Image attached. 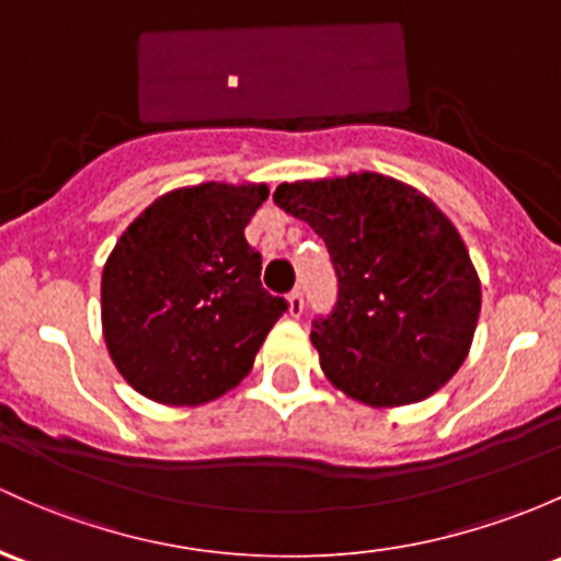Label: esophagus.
Here are the masks:
<instances>
[{
    "label": "esophagus",
    "instance_id": "34e87169",
    "mask_svg": "<svg viewBox=\"0 0 561 561\" xmlns=\"http://www.w3.org/2000/svg\"><path fill=\"white\" fill-rule=\"evenodd\" d=\"M288 312H291L294 318H299L305 312V297H302V288H294L291 294H288Z\"/></svg>",
    "mask_w": 561,
    "mask_h": 561
}]
</instances>
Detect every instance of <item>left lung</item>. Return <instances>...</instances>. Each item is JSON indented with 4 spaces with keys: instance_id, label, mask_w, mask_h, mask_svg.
I'll use <instances>...</instances> for the list:
<instances>
[{
    "instance_id": "obj_1",
    "label": "left lung",
    "mask_w": 561,
    "mask_h": 561,
    "mask_svg": "<svg viewBox=\"0 0 561 561\" xmlns=\"http://www.w3.org/2000/svg\"><path fill=\"white\" fill-rule=\"evenodd\" d=\"M273 201L321 234L334 264L336 305L310 334L331 385L369 407L447 385L471 351L481 283L436 203L369 171L280 184Z\"/></svg>"
}]
</instances>
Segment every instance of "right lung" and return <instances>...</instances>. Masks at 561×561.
Returning <instances> with one entry per match:
<instances>
[{"instance_id": "add662e5", "label": "right lung", "mask_w": 561, "mask_h": 561, "mask_svg": "<svg viewBox=\"0 0 561 561\" xmlns=\"http://www.w3.org/2000/svg\"><path fill=\"white\" fill-rule=\"evenodd\" d=\"M267 195V184L182 186L119 234L101 275V323L141 396L197 407L251 371L288 310L262 288V256L243 234Z\"/></svg>"}]
</instances>
